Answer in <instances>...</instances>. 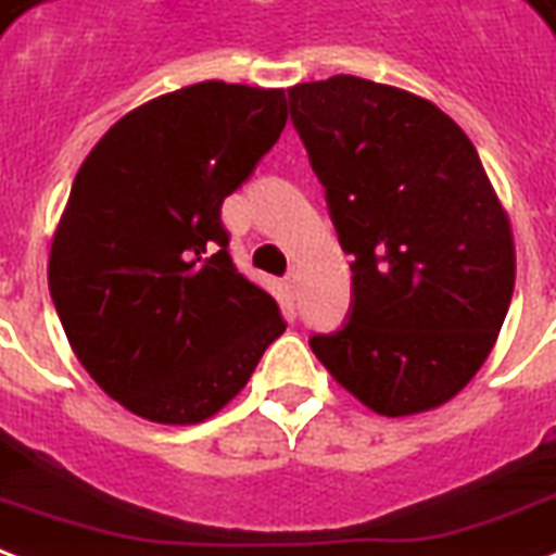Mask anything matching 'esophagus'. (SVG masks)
I'll return each mask as SVG.
<instances>
[{"label": "esophagus", "instance_id": "esophagus-1", "mask_svg": "<svg viewBox=\"0 0 556 556\" xmlns=\"http://www.w3.org/2000/svg\"><path fill=\"white\" fill-rule=\"evenodd\" d=\"M286 286H289L291 291L300 289V274H298V270H294V267H291L289 274H286Z\"/></svg>", "mask_w": 556, "mask_h": 556}]
</instances>
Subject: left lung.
<instances>
[{
	"instance_id": "obj_1",
	"label": "left lung",
	"mask_w": 556,
	"mask_h": 556,
	"mask_svg": "<svg viewBox=\"0 0 556 556\" xmlns=\"http://www.w3.org/2000/svg\"><path fill=\"white\" fill-rule=\"evenodd\" d=\"M291 123L351 253V312L309 344L339 386L401 418L463 392L516 286L504 205L445 111L359 76L289 88Z\"/></svg>"
}]
</instances>
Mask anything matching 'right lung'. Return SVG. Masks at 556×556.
I'll return each instance as SVG.
<instances>
[{"label":"right lung","mask_w":556,"mask_h":556,"mask_svg":"<svg viewBox=\"0 0 556 556\" xmlns=\"http://www.w3.org/2000/svg\"><path fill=\"white\" fill-rule=\"evenodd\" d=\"M286 121V90L188 85L121 117L73 179L49 294L85 371L147 421L220 413L286 330L220 220Z\"/></svg>","instance_id":"obj_1"}]
</instances>
